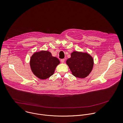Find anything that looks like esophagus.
Segmentation results:
<instances>
[{"mask_svg":"<svg viewBox=\"0 0 123 123\" xmlns=\"http://www.w3.org/2000/svg\"><path fill=\"white\" fill-rule=\"evenodd\" d=\"M64 62H65V59H61V62L62 63H64Z\"/></svg>","mask_w":123,"mask_h":123,"instance_id":"1","label":"esophagus"}]
</instances>
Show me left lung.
<instances>
[{
	"label": "left lung",
	"mask_w": 123,
	"mask_h": 123,
	"mask_svg": "<svg viewBox=\"0 0 123 123\" xmlns=\"http://www.w3.org/2000/svg\"><path fill=\"white\" fill-rule=\"evenodd\" d=\"M72 74L74 76L84 78L88 76L92 70L94 59L87 53L74 51L71 57L66 61Z\"/></svg>",
	"instance_id": "1"
}]
</instances>
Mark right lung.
I'll use <instances>...</instances> for the list:
<instances>
[{
	"mask_svg": "<svg viewBox=\"0 0 123 123\" xmlns=\"http://www.w3.org/2000/svg\"><path fill=\"white\" fill-rule=\"evenodd\" d=\"M59 64L60 61L57 57L53 56L49 51L44 50L34 53L30 60L32 72L42 80L46 79L53 75Z\"/></svg>",
	"mask_w": 123,
	"mask_h": 123,
	"instance_id": "1",
	"label": "right lung"
}]
</instances>
